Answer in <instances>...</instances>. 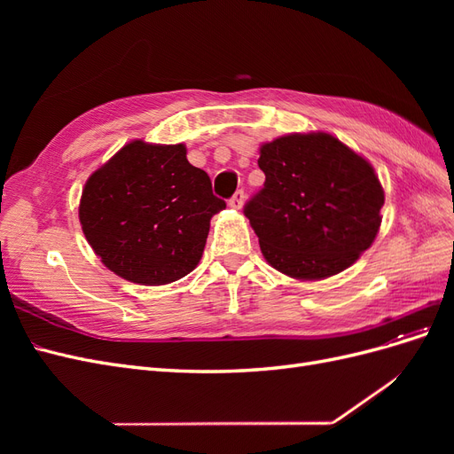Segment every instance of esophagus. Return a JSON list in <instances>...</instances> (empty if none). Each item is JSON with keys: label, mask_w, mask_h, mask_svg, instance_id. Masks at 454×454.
<instances>
[{"label": "esophagus", "mask_w": 454, "mask_h": 454, "mask_svg": "<svg viewBox=\"0 0 454 454\" xmlns=\"http://www.w3.org/2000/svg\"><path fill=\"white\" fill-rule=\"evenodd\" d=\"M244 199H246L244 191H242V189H239L237 193L229 199V206H231V208H237V210H240L242 206H244Z\"/></svg>", "instance_id": "34e87169"}]
</instances>
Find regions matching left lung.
<instances>
[{"instance_id":"obj_1","label":"left lung","mask_w":454,"mask_h":454,"mask_svg":"<svg viewBox=\"0 0 454 454\" xmlns=\"http://www.w3.org/2000/svg\"><path fill=\"white\" fill-rule=\"evenodd\" d=\"M263 189L246 202L267 263L299 280L348 269L380 227L384 191L371 164L325 132L287 134L259 149Z\"/></svg>"}]
</instances>
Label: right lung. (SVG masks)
<instances>
[{
    "label": "right lung",
    "instance_id": "right-lung-1",
    "mask_svg": "<svg viewBox=\"0 0 454 454\" xmlns=\"http://www.w3.org/2000/svg\"><path fill=\"white\" fill-rule=\"evenodd\" d=\"M185 155L184 144L136 140L87 180L79 222L96 255L117 277L162 286L199 265L210 219L225 200Z\"/></svg>",
    "mask_w": 454,
    "mask_h": 454
}]
</instances>
